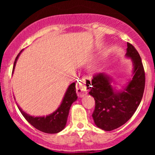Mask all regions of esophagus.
<instances>
[{
	"mask_svg": "<svg viewBox=\"0 0 155 155\" xmlns=\"http://www.w3.org/2000/svg\"><path fill=\"white\" fill-rule=\"evenodd\" d=\"M87 91L88 89L87 87L86 84H77V86H76V92H77V95L80 97H82V96L86 95Z\"/></svg>",
	"mask_w": 155,
	"mask_h": 155,
	"instance_id": "esophagus-1",
	"label": "esophagus"
}]
</instances>
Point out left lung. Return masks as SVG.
<instances>
[{
	"label": "left lung",
	"mask_w": 155,
	"mask_h": 155,
	"mask_svg": "<svg viewBox=\"0 0 155 155\" xmlns=\"http://www.w3.org/2000/svg\"><path fill=\"white\" fill-rule=\"evenodd\" d=\"M126 55L134 64L133 77L123 92L116 93L108 76L103 74L93 76L90 95L93 96L95 106L92 113L94 122L99 128L110 131L120 127L132 117L139 106L145 87V71L138 51L127 42Z\"/></svg>",
	"instance_id": "1"
}]
</instances>
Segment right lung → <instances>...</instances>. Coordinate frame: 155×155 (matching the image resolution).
I'll use <instances>...</instances> for the list:
<instances>
[{
	"label": "right lung",
	"instance_id": "1",
	"mask_svg": "<svg viewBox=\"0 0 155 155\" xmlns=\"http://www.w3.org/2000/svg\"><path fill=\"white\" fill-rule=\"evenodd\" d=\"M20 52L17 54L15 60L13 71L15 69L16 62H17V60ZM75 86L76 84L74 82L68 87L66 92H65V95L64 96L63 102H62L60 107L58 108L56 111H54V113L49 115V116L41 117H31L27 114L25 112L23 111L22 108H19V106H17V107L22 113L23 117L25 118V120L31 125H33L35 128L46 133H58L65 127L71 104L78 97L76 93Z\"/></svg>",
	"mask_w": 155,
	"mask_h": 155
}]
</instances>
